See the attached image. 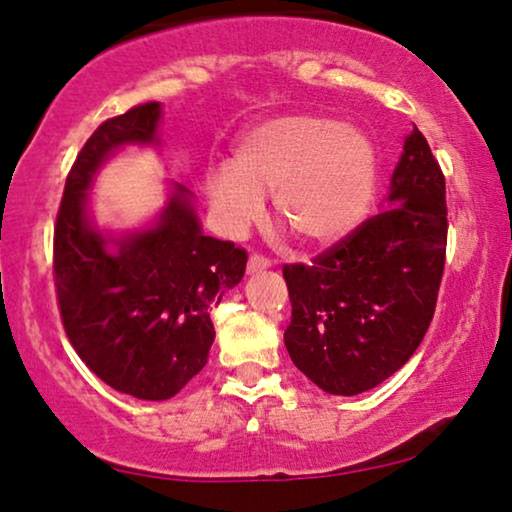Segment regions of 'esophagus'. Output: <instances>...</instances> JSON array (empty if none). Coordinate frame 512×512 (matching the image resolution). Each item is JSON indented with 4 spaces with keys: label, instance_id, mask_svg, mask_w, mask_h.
Masks as SVG:
<instances>
[{
    "label": "esophagus",
    "instance_id": "esophagus-1",
    "mask_svg": "<svg viewBox=\"0 0 512 512\" xmlns=\"http://www.w3.org/2000/svg\"><path fill=\"white\" fill-rule=\"evenodd\" d=\"M270 268V261L261 254H251L249 256V263H247V272L249 275H256V272H263Z\"/></svg>",
    "mask_w": 512,
    "mask_h": 512
}]
</instances>
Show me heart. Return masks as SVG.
<instances>
[{"instance_id":"1","label":"heart","mask_w":512,"mask_h":512,"mask_svg":"<svg viewBox=\"0 0 512 512\" xmlns=\"http://www.w3.org/2000/svg\"><path fill=\"white\" fill-rule=\"evenodd\" d=\"M377 191V153L359 128L321 116H282L249 130L230 167L207 174L209 207L226 235L263 216L272 193L277 219L312 247H333L361 228Z\"/></svg>"}]
</instances>
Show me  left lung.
<instances>
[{
    "label": "left lung",
    "instance_id": "8db88e82",
    "mask_svg": "<svg viewBox=\"0 0 512 512\" xmlns=\"http://www.w3.org/2000/svg\"><path fill=\"white\" fill-rule=\"evenodd\" d=\"M389 207L312 265H284V345L326 394L354 396L403 368L436 312L447 247L445 177L417 128L405 137Z\"/></svg>",
    "mask_w": 512,
    "mask_h": 512
}]
</instances>
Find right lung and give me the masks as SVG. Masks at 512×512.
<instances>
[{
	"mask_svg": "<svg viewBox=\"0 0 512 512\" xmlns=\"http://www.w3.org/2000/svg\"><path fill=\"white\" fill-rule=\"evenodd\" d=\"M160 104L146 102L97 128L76 156L53 237L65 333L81 361L121 394L167 401L205 368L212 305L240 284L247 251L202 233L193 193L172 181L156 223L121 237L88 216L100 165L128 144L156 146Z\"/></svg>",
	"mask_w": 512,
	"mask_h": 512,
	"instance_id": "obj_1",
	"label": "right lung"
}]
</instances>
